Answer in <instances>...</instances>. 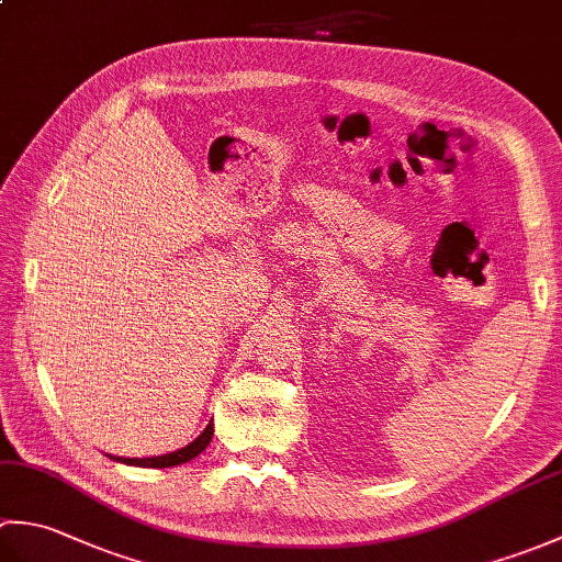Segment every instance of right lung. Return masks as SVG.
Wrapping results in <instances>:
<instances>
[{
    "label": "right lung",
    "instance_id": "add662e5",
    "mask_svg": "<svg viewBox=\"0 0 562 562\" xmlns=\"http://www.w3.org/2000/svg\"><path fill=\"white\" fill-rule=\"evenodd\" d=\"M212 432L214 427L212 423L202 429L200 437L190 441L188 447L178 449V451H171V453H164V457H151V459H121V457H113L115 461H123V463H130V465H147V469H169V465H178V463H186L190 459H195L198 453L205 451V447L210 445L212 439Z\"/></svg>",
    "mask_w": 562,
    "mask_h": 562
}]
</instances>
